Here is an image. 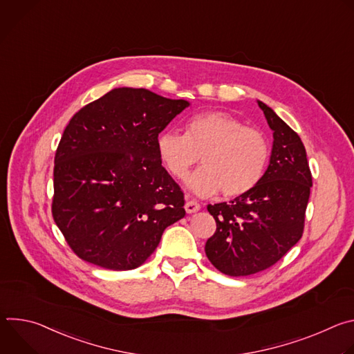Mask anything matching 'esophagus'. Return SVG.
I'll return each instance as SVG.
<instances>
[{
	"instance_id": "obj_1",
	"label": "esophagus",
	"mask_w": 354,
	"mask_h": 354,
	"mask_svg": "<svg viewBox=\"0 0 354 354\" xmlns=\"http://www.w3.org/2000/svg\"><path fill=\"white\" fill-rule=\"evenodd\" d=\"M185 210L187 214H192V213H196L200 210V205L197 203V201L194 200H187L185 203Z\"/></svg>"
}]
</instances>
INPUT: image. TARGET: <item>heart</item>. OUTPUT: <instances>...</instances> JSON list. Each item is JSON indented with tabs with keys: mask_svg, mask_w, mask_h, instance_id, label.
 <instances>
[{
	"mask_svg": "<svg viewBox=\"0 0 354 354\" xmlns=\"http://www.w3.org/2000/svg\"><path fill=\"white\" fill-rule=\"evenodd\" d=\"M158 156L175 178H185L201 156L203 167L186 178L197 196H213L220 189L225 197H238L261 180L270 148L265 134L246 127L223 111L192 116L185 134L162 131L157 138Z\"/></svg>",
	"mask_w": 354,
	"mask_h": 354,
	"instance_id": "1",
	"label": "heart"
}]
</instances>
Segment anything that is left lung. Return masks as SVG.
Listing matches in <instances>:
<instances>
[{
	"instance_id": "left-lung-1",
	"label": "left lung",
	"mask_w": 354,
	"mask_h": 354,
	"mask_svg": "<svg viewBox=\"0 0 354 354\" xmlns=\"http://www.w3.org/2000/svg\"><path fill=\"white\" fill-rule=\"evenodd\" d=\"M258 105L273 131L268 169L248 193L207 206L217 230L206 242V255L234 277L270 268L299 241L313 186L299 136L266 104Z\"/></svg>"
}]
</instances>
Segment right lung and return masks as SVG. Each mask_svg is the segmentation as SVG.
Returning <instances> with one entry per match:
<instances>
[{
    "label": "right lung",
    "instance_id": "obj_1",
    "mask_svg": "<svg viewBox=\"0 0 354 354\" xmlns=\"http://www.w3.org/2000/svg\"><path fill=\"white\" fill-rule=\"evenodd\" d=\"M189 105L122 86L73 116L56 151L52 213L82 261L136 269L185 217L183 193L162 167L157 138Z\"/></svg>",
    "mask_w": 354,
    "mask_h": 354
}]
</instances>
